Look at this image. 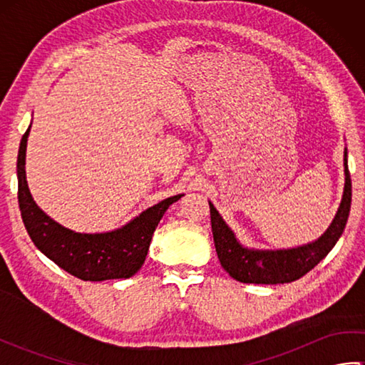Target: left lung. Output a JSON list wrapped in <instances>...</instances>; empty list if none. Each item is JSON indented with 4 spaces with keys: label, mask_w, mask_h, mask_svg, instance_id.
<instances>
[{
    "label": "left lung",
    "mask_w": 365,
    "mask_h": 365,
    "mask_svg": "<svg viewBox=\"0 0 365 365\" xmlns=\"http://www.w3.org/2000/svg\"><path fill=\"white\" fill-rule=\"evenodd\" d=\"M344 150V195L334 220L315 242L287 250H255L240 243L220 212L208 200L212 216V232L216 254L221 267L243 284H287L309 273L317 263L327 257L342 235L351 207V178L348 173V155Z\"/></svg>",
    "instance_id": "left-lung-1"
}]
</instances>
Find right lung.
I'll list each match as a JSON object with an SVG mask.
<instances>
[{"mask_svg": "<svg viewBox=\"0 0 365 365\" xmlns=\"http://www.w3.org/2000/svg\"><path fill=\"white\" fill-rule=\"evenodd\" d=\"M29 130L31 125L21 138L17 158L19 205L28 235L37 250L83 281L128 279L136 274L144 265L152 235L163 215L183 195L163 199L110 232L84 234L67 229L50 218L31 196L25 170Z\"/></svg>", "mask_w": 365, "mask_h": 365, "instance_id": "obj_1", "label": "right lung"}]
</instances>
